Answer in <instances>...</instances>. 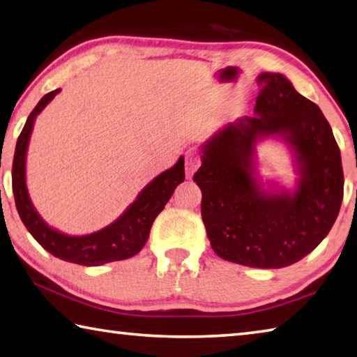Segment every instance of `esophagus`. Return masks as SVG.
Returning a JSON list of instances; mask_svg holds the SVG:
<instances>
[{
	"label": "esophagus",
	"instance_id": "34e87169",
	"mask_svg": "<svg viewBox=\"0 0 357 357\" xmlns=\"http://www.w3.org/2000/svg\"><path fill=\"white\" fill-rule=\"evenodd\" d=\"M201 164L199 153L197 150H189L184 156V165H185V174L187 178H192V174L197 172V168Z\"/></svg>",
	"mask_w": 357,
	"mask_h": 357
}]
</instances>
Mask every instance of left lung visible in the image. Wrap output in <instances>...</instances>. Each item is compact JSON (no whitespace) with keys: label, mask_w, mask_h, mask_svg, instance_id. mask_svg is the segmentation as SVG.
<instances>
[{"label":"left lung","mask_w":357,"mask_h":357,"mask_svg":"<svg viewBox=\"0 0 357 357\" xmlns=\"http://www.w3.org/2000/svg\"><path fill=\"white\" fill-rule=\"evenodd\" d=\"M255 115L237 119L204 142L193 176L203 193L201 217L212 250L225 261L282 268L315 250L339 215L343 198L340 150L320 107L281 73L265 71ZM287 142L298 179L294 191L263 187L255 144Z\"/></svg>","instance_id":"8db88e82"}]
</instances>
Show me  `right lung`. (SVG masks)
I'll return each instance as SVG.
<instances>
[{
	"label": "right lung",
	"mask_w": 357,
	"mask_h": 357,
	"mask_svg": "<svg viewBox=\"0 0 357 357\" xmlns=\"http://www.w3.org/2000/svg\"><path fill=\"white\" fill-rule=\"evenodd\" d=\"M59 92L61 89H56L38 101L17 140L14 164H12V190H14L18 215L31 236L45 250L62 261L98 267L102 264L132 257L144 248L150 237L154 218L164 209L174 189L184 181V158L181 156L172 168L162 172L150 184H146L134 203L129 204L128 209L106 228L86 236H68L51 228L38 215L29 198L26 187V153H28L36 116Z\"/></svg>",
	"instance_id": "right-lung-1"
}]
</instances>
